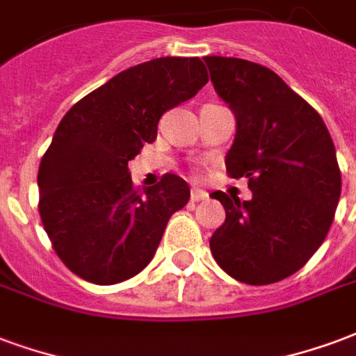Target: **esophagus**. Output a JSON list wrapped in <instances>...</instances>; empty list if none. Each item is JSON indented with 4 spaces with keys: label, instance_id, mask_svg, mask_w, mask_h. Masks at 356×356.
Listing matches in <instances>:
<instances>
[{
    "label": "esophagus",
    "instance_id": "obj_1",
    "mask_svg": "<svg viewBox=\"0 0 356 356\" xmlns=\"http://www.w3.org/2000/svg\"><path fill=\"white\" fill-rule=\"evenodd\" d=\"M204 200H207V192L200 191V188H192L191 202H204Z\"/></svg>",
    "mask_w": 356,
    "mask_h": 356
}]
</instances>
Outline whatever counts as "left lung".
Here are the masks:
<instances>
[{
	"label": "left lung",
	"instance_id": "obj_1",
	"mask_svg": "<svg viewBox=\"0 0 356 356\" xmlns=\"http://www.w3.org/2000/svg\"><path fill=\"white\" fill-rule=\"evenodd\" d=\"M215 90L236 117L226 171L252 198L213 192L226 220L209 239L217 264L247 285L298 272L330 230L341 194L336 149L312 105L277 73L241 58L205 56Z\"/></svg>",
	"mask_w": 356,
	"mask_h": 356
}]
</instances>
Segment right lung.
<instances>
[{
    "mask_svg": "<svg viewBox=\"0 0 356 356\" xmlns=\"http://www.w3.org/2000/svg\"><path fill=\"white\" fill-rule=\"evenodd\" d=\"M207 81L200 58H156L120 71L65 113L39 164V215L75 275L115 285L151 262L191 188L165 173L136 191L128 162L156 139L160 117Z\"/></svg>",
    "mask_w": 356,
    "mask_h": 356,
    "instance_id": "right-lung-1",
    "label": "right lung"
}]
</instances>
